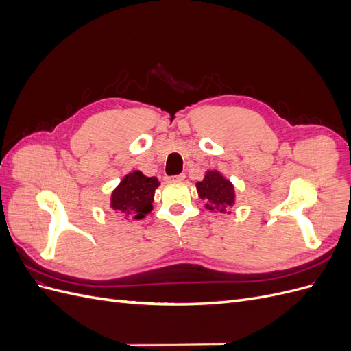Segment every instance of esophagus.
Here are the masks:
<instances>
[{"mask_svg": "<svg viewBox=\"0 0 351 351\" xmlns=\"http://www.w3.org/2000/svg\"><path fill=\"white\" fill-rule=\"evenodd\" d=\"M184 178H186L184 174H178V176H174V177H169L168 180H173V182H183Z\"/></svg>", "mask_w": 351, "mask_h": 351, "instance_id": "34e87169", "label": "esophagus"}]
</instances>
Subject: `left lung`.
I'll list each match as a JSON object with an SVG mask.
<instances>
[{"mask_svg": "<svg viewBox=\"0 0 351 351\" xmlns=\"http://www.w3.org/2000/svg\"><path fill=\"white\" fill-rule=\"evenodd\" d=\"M196 190L199 197L205 200V208L215 214H230V208L236 204L234 184L218 169H208L204 180L196 183Z\"/></svg>", "mask_w": 351, "mask_h": 351, "instance_id": "8db88e82", "label": "left lung"}]
</instances>
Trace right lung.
<instances>
[{"instance_id":"obj_1","label":"right lung","mask_w":351,"mask_h":351,"mask_svg":"<svg viewBox=\"0 0 351 351\" xmlns=\"http://www.w3.org/2000/svg\"><path fill=\"white\" fill-rule=\"evenodd\" d=\"M159 184L156 177H147L134 169L125 174L111 192L110 209L124 219H143L154 209V196Z\"/></svg>"}]
</instances>
